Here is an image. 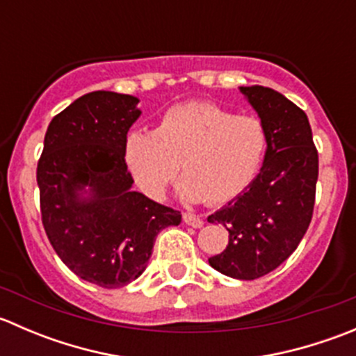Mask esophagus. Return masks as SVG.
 Here are the masks:
<instances>
[{"mask_svg": "<svg viewBox=\"0 0 356 356\" xmlns=\"http://www.w3.org/2000/svg\"><path fill=\"white\" fill-rule=\"evenodd\" d=\"M184 222L188 225H191V227H196V229H200V227H203V218L200 217V215H195V213H191V211H186L184 213Z\"/></svg>", "mask_w": 356, "mask_h": 356, "instance_id": "1", "label": "esophagus"}]
</instances>
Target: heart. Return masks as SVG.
Returning <instances> with one entry per match:
<instances>
[{"label": "heart", "instance_id": "1", "mask_svg": "<svg viewBox=\"0 0 356 356\" xmlns=\"http://www.w3.org/2000/svg\"><path fill=\"white\" fill-rule=\"evenodd\" d=\"M267 149L268 132L258 117L189 102L165 111L156 131H132L124 155L138 188L152 200L165 198L182 167V200L222 204L253 184Z\"/></svg>", "mask_w": 356, "mask_h": 356}]
</instances>
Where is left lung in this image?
I'll return each instance as SVG.
<instances>
[{"mask_svg": "<svg viewBox=\"0 0 356 356\" xmlns=\"http://www.w3.org/2000/svg\"><path fill=\"white\" fill-rule=\"evenodd\" d=\"M268 132L264 167L238 198L208 217L229 231V245L208 264L229 277L253 281L288 260L312 222L318 153L307 113L264 86L239 88Z\"/></svg>", "mask_w": 356, "mask_h": 356, "instance_id": "left-lung-1", "label": "left lung"}]
</instances>
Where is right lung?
Listing matches in <instances>:
<instances>
[{
	"label": "right lung",
	"instance_id": "1",
	"mask_svg": "<svg viewBox=\"0 0 356 356\" xmlns=\"http://www.w3.org/2000/svg\"><path fill=\"white\" fill-rule=\"evenodd\" d=\"M138 98L95 91L49 122L38 161L41 218L63 264L84 281L122 288L145 272L158 232L181 211L132 191L125 141ZM88 194V197H84Z\"/></svg>",
	"mask_w": 356,
	"mask_h": 356
}]
</instances>
